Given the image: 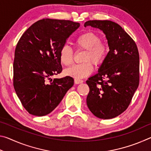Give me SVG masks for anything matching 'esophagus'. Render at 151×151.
<instances>
[{
    "instance_id": "esophagus-1",
    "label": "esophagus",
    "mask_w": 151,
    "mask_h": 151,
    "mask_svg": "<svg viewBox=\"0 0 151 151\" xmlns=\"http://www.w3.org/2000/svg\"><path fill=\"white\" fill-rule=\"evenodd\" d=\"M83 83V80H81V79H77V78L75 79V83L76 84V85H78V84Z\"/></svg>"
}]
</instances>
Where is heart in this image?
I'll return each instance as SVG.
<instances>
[{"mask_svg":"<svg viewBox=\"0 0 151 151\" xmlns=\"http://www.w3.org/2000/svg\"><path fill=\"white\" fill-rule=\"evenodd\" d=\"M75 45L77 49L86 50L83 61L85 63L73 65L66 69V75L80 79L87 76L93 72V66L99 65L103 63L108 54V46L101 42V37L96 33L91 31L84 32L79 35L75 40ZM60 61L63 65L69 66L73 62V52L68 46L65 45L61 48L59 52Z\"/></svg>","mask_w":151,"mask_h":151,"instance_id":"heart-1","label":"heart"}]
</instances>
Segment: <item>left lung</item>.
Wrapping results in <instances>:
<instances>
[{"mask_svg":"<svg viewBox=\"0 0 151 151\" xmlns=\"http://www.w3.org/2000/svg\"><path fill=\"white\" fill-rule=\"evenodd\" d=\"M85 27L101 30L109 51L98 73L88 78L86 104L94 116L111 119L122 113L139 84V55L136 44L124 30L111 20H88Z\"/></svg>","mask_w":151,"mask_h":151,"instance_id":"obj_1","label":"left lung"}]
</instances>
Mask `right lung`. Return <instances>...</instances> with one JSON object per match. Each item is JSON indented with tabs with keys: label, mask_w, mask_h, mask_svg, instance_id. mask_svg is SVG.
<instances>
[{
	"label": "right lung",
	"mask_w": 151,
	"mask_h": 151,
	"mask_svg": "<svg viewBox=\"0 0 151 151\" xmlns=\"http://www.w3.org/2000/svg\"><path fill=\"white\" fill-rule=\"evenodd\" d=\"M80 27L70 20L45 19L32 24L18 42L13 63V85L22 106L35 116L52 112L74 85L67 76L54 78L63 70L59 52Z\"/></svg>",
	"instance_id": "right-lung-1"
}]
</instances>
